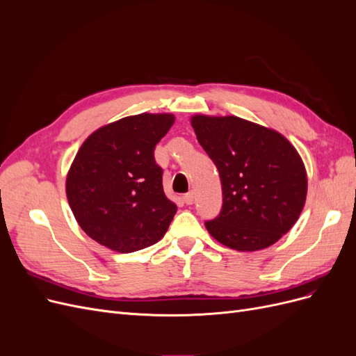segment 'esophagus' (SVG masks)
<instances>
[{
    "label": "esophagus",
    "instance_id": "1",
    "mask_svg": "<svg viewBox=\"0 0 356 356\" xmlns=\"http://www.w3.org/2000/svg\"><path fill=\"white\" fill-rule=\"evenodd\" d=\"M184 202L186 204H193V202H195V191H188L184 196Z\"/></svg>",
    "mask_w": 356,
    "mask_h": 356
}]
</instances>
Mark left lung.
I'll list each match as a JSON object with an SVG mask.
<instances>
[{"instance_id": "obj_1", "label": "left lung", "mask_w": 356, "mask_h": 356, "mask_svg": "<svg viewBox=\"0 0 356 356\" xmlns=\"http://www.w3.org/2000/svg\"><path fill=\"white\" fill-rule=\"evenodd\" d=\"M199 144L217 166L222 208L207 230L236 251L276 243L298 220L307 174L294 145L273 129L236 115L191 117Z\"/></svg>"}]
</instances>
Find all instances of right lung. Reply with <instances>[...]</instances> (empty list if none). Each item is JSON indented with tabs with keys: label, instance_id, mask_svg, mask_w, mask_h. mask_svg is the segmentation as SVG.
<instances>
[{
	"label": "right lung",
	"instance_id": "add662e5",
	"mask_svg": "<svg viewBox=\"0 0 356 356\" xmlns=\"http://www.w3.org/2000/svg\"><path fill=\"white\" fill-rule=\"evenodd\" d=\"M174 114L143 113L88 136L67 175L70 208L83 232L115 252H135L163 238L177 213L161 184L154 148Z\"/></svg>",
	"mask_w": 356,
	"mask_h": 356
}]
</instances>
